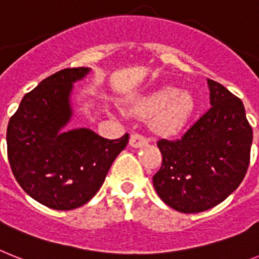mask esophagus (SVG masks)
Listing matches in <instances>:
<instances>
[{"label": "esophagus", "instance_id": "34e87169", "mask_svg": "<svg viewBox=\"0 0 259 259\" xmlns=\"http://www.w3.org/2000/svg\"><path fill=\"white\" fill-rule=\"evenodd\" d=\"M148 142H149L148 138L142 136V134L134 133L130 136L129 144H130V146H133V148H141V146H145V145L148 144Z\"/></svg>", "mask_w": 259, "mask_h": 259}]
</instances>
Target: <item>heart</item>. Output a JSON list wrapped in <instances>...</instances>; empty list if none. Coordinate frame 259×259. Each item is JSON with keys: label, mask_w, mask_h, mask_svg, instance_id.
I'll list each match as a JSON object with an SVG mask.
<instances>
[{"label": "heart", "mask_w": 259, "mask_h": 259, "mask_svg": "<svg viewBox=\"0 0 259 259\" xmlns=\"http://www.w3.org/2000/svg\"><path fill=\"white\" fill-rule=\"evenodd\" d=\"M134 111L145 118H154L159 133L176 134L189 122L194 111V101L190 94L166 86L144 98Z\"/></svg>", "instance_id": "obj_1"}]
</instances>
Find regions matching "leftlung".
<instances>
[{"label": "left lung", "mask_w": 259, "mask_h": 259, "mask_svg": "<svg viewBox=\"0 0 259 259\" xmlns=\"http://www.w3.org/2000/svg\"><path fill=\"white\" fill-rule=\"evenodd\" d=\"M211 108L178 140L157 142L162 163L153 185L166 205L201 213L228 198L245 178L253 129L245 106L224 85L207 79Z\"/></svg>", "instance_id": "left-lung-1"}]
</instances>
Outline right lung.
Here are the masks:
<instances>
[{"label": "right lung", "mask_w": 259, "mask_h": 259, "mask_svg": "<svg viewBox=\"0 0 259 259\" xmlns=\"http://www.w3.org/2000/svg\"><path fill=\"white\" fill-rule=\"evenodd\" d=\"M88 73L89 68H68L49 75L25 94L8 125V159L17 182L50 209L89 202L129 142L127 133L106 140L89 129L61 132L71 117L73 82Z\"/></svg>", "instance_id": "add662e5"}]
</instances>
